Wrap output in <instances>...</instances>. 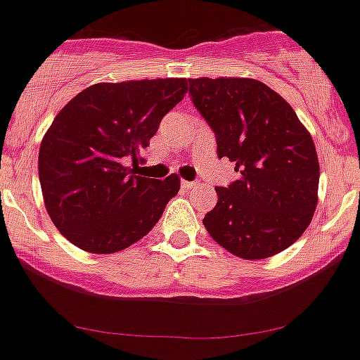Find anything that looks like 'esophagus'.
I'll return each instance as SVG.
<instances>
[{"mask_svg": "<svg viewBox=\"0 0 360 360\" xmlns=\"http://www.w3.org/2000/svg\"><path fill=\"white\" fill-rule=\"evenodd\" d=\"M181 186H183V188H195V186H197V183H195V181H181Z\"/></svg>", "mask_w": 360, "mask_h": 360, "instance_id": "esophagus-1", "label": "esophagus"}]
</instances>
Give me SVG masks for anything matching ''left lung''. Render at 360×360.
<instances>
[{"label": "left lung", "mask_w": 360, "mask_h": 360, "mask_svg": "<svg viewBox=\"0 0 360 360\" xmlns=\"http://www.w3.org/2000/svg\"><path fill=\"white\" fill-rule=\"evenodd\" d=\"M190 98L216 137L218 158L239 179L214 188L204 216L209 236L230 253L260 260L287 250L311 223L320 167L311 135L290 105L255 79H188Z\"/></svg>", "instance_id": "1"}]
</instances>
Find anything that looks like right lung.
Listing matches in <instances>:
<instances>
[{
	"label": "right lung",
	"instance_id": "1",
	"mask_svg": "<svg viewBox=\"0 0 360 360\" xmlns=\"http://www.w3.org/2000/svg\"><path fill=\"white\" fill-rule=\"evenodd\" d=\"M186 82L95 84L52 121L40 146L38 176L52 223L77 248L103 255L131 246L177 195L176 174L160 181L137 170L163 116L188 91Z\"/></svg>",
	"mask_w": 360,
	"mask_h": 360
}]
</instances>
